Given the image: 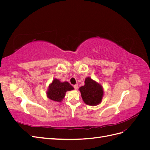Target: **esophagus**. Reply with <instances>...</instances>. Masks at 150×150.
<instances>
[{
  "label": "esophagus",
  "mask_w": 150,
  "mask_h": 150,
  "mask_svg": "<svg viewBox=\"0 0 150 150\" xmlns=\"http://www.w3.org/2000/svg\"><path fill=\"white\" fill-rule=\"evenodd\" d=\"M74 88L76 90V89H78V84H75V85H74Z\"/></svg>",
  "instance_id": "esophagus-1"
}]
</instances>
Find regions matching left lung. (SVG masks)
<instances>
[{"label":"left lung","mask_w":150,"mask_h":150,"mask_svg":"<svg viewBox=\"0 0 150 150\" xmlns=\"http://www.w3.org/2000/svg\"><path fill=\"white\" fill-rule=\"evenodd\" d=\"M83 101L89 106H96L101 103L104 95L103 86L87 77L84 81V85L79 89Z\"/></svg>","instance_id":"1"}]
</instances>
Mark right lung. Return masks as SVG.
Wrapping results in <instances>:
<instances>
[{
  "label": "right lung",
  "instance_id": "obj_1",
  "mask_svg": "<svg viewBox=\"0 0 150 150\" xmlns=\"http://www.w3.org/2000/svg\"><path fill=\"white\" fill-rule=\"evenodd\" d=\"M73 89L74 88L67 81L61 82L55 78L49 86L46 92L47 97L51 101L61 102L65 97L66 93Z\"/></svg>",
  "mask_w": 150,
  "mask_h": 150
}]
</instances>
